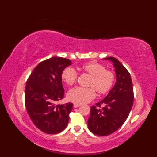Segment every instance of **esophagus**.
<instances>
[{
  "mask_svg": "<svg viewBox=\"0 0 157 157\" xmlns=\"http://www.w3.org/2000/svg\"><path fill=\"white\" fill-rule=\"evenodd\" d=\"M80 105H81V104H79V103H76V102L73 103V106H74V108H78Z\"/></svg>",
  "mask_w": 157,
  "mask_h": 157,
  "instance_id": "esophagus-1",
  "label": "esophagus"
}]
</instances>
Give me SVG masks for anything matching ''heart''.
Masks as SVG:
<instances>
[{
	"instance_id": "heart-1",
	"label": "heart",
	"mask_w": 157,
	"mask_h": 157,
	"mask_svg": "<svg viewBox=\"0 0 157 157\" xmlns=\"http://www.w3.org/2000/svg\"><path fill=\"white\" fill-rule=\"evenodd\" d=\"M82 71L92 75L89 86L84 88L81 86L70 90L67 93V98L70 101L79 104L86 103L94 99L96 94V89L100 94H106L113 88L115 84V75L112 71L106 69L105 65L96 62H89L83 65ZM78 74L75 69L71 67L63 69L61 73L63 82L68 86L75 84Z\"/></svg>"
}]
</instances>
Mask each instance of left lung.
<instances>
[{"label": "left lung", "instance_id": "obj_1", "mask_svg": "<svg viewBox=\"0 0 157 157\" xmlns=\"http://www.w3.org/2000/svg\"><path fill=\"white\" fill-rule=\"evenodd\" d=\"M110 60L115 68L117 82L102 101L90 109L88 126L93 134L105 136L117 131L126 121L134 103V90L131 76L127 69L113 56Z\"/></svg>", "mask_w": 157, "mask_h": 157}]
</instances>
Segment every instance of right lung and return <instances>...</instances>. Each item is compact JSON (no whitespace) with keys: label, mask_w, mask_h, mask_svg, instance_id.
<instances>
[{"label":"right lung","mask_w":157,"mask_h":157,"mask_svg":"<svg viewBox=\"0 0 157 157\" xmlns=\"http://www.w3.org/2000/svg\"><path fill=\"white\" fill-rule=\"evenodd\" d=\"M70 65L71 61L59 56L44 60L34 69L26 82V110L33 123L46 134H58L68 124L73 104L56 105L55 102L64 96L61 73Z\"/></svg>","instance_id":"add662e5"}]
</instances>
